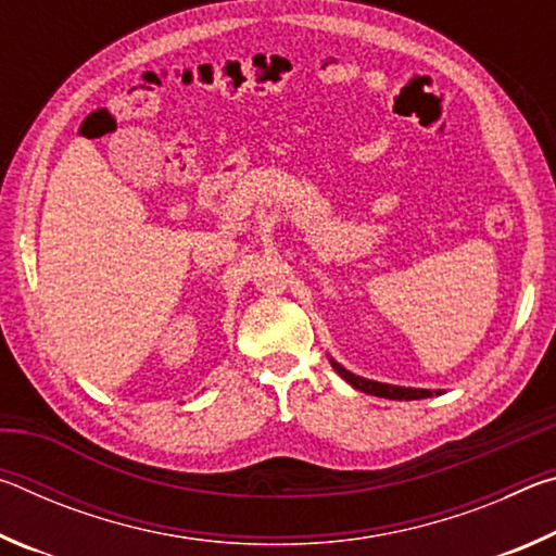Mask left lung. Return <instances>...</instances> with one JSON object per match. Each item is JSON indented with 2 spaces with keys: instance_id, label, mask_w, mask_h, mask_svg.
Listing matches in <instances>:
<instances>
[{
  "instance_id": "obj_1",
  "label": "left lung",
  "mask_w": 556,
  "mask_h": 556,
  "mask_svg": "<svg viewBox=\"0 0 556 556\" xmlns=\"http://www.w3.org/2000/svg\"><path fill=\"white\" fill-rule=\"evenodd\" d=\"M331 365L336 368V372L341 375V378L353 384L355 390L361 392H368L375 394V397H384V400H425V397H434V392L431 390H417V388H400V384H388V382H375L368 378H361V375H353L351 370H345L343 365H338L333 357H328ZM437 394H441V390H437Z\"/></svg>"
}]
</instances>
